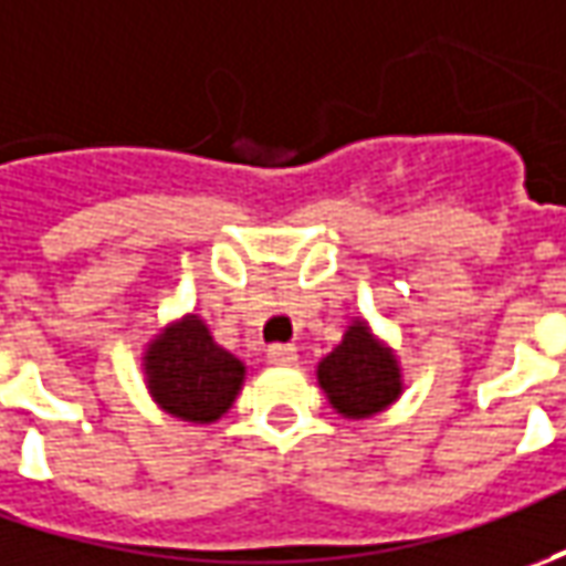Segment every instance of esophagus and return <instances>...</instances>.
<instances>
[{
    "label": "esophagus",
    "mask_w": 566,
    "mask_h": 566,
    "mask_svg": "<svg viewBox=\"0 0 566 566\" xmlns=\"http://www.w3.org/2000/svg\"><path fill=\"white\" fill-rule=\"evenodd\" d=\"M266 359L272 365L297 363V347H294V344H272V347L266 349Z\"/></svg>",
    "instance_id": "34e87169"
}]
</instances>
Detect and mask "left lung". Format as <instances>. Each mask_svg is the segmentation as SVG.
Returning <instances> with one entry per match:
<instances>
[{"mask_svg": "<svg viewBox=\"0 0 566 566\" xmlns=\"http://www.w3.org/2000/svg\"><path fill=\"white\" fill-rule=\"evenodd\" d=\"M318 384L337 412L368 418L399 396V368L394 353L380 347L365 325H353L318 365Z\"/></svg>", "mask_w": 566, "mask_h": 566, "instance_id": "obj_1", "label": "left lung"}]
</instances>
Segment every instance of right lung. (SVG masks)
<instances>
[{
  "label": "right lung",
  "mask_w": 566,
  "mask_h": 566,
  "mask_svg": "<svg viewBox=\"0 0 566 566\" xmlns=\"http://www.w3.org/2000/svg\"><path fill=\"white\" fill-rule=\"evenodd\" d=\"M154 399L182 421H217L234 402L244 365L213 344L201 318H186L160 334L145 356Z\"/></svg>",
  "instance_id": "1"
}]
</instances>
